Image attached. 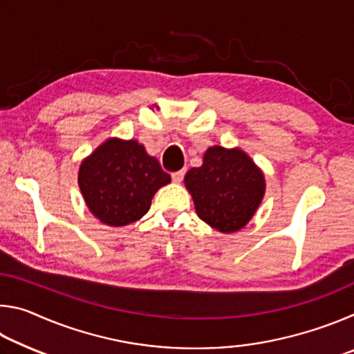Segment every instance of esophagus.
<instances>
[{
    "label": "esophagus",
    "instance_id": "obj_1",
    "mask_svg": "<svg viewBox=\"0 0 354 354\" xmlns=\"http://www.w3.org/2000/svg\"><path fill=\"white\" fill-rule=\"evenodd\" d=\"M184 175H185V170H179V171L171 173V179L175 183H181L183 179H184Z\"/></svg>",
    "mask_w": 354,
    "mask_h": 354
}]
</instances>
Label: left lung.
I'll use <instances>...</instances> for the list:
<instances>
[{"label":"left lung","mask_w":354,"mask_h":354,"mask_svg":"<svg viewBox=\"0 0 354 354\" xmlns=\"http://www.w3.org/2000/svg\"><path fill=\"white\" fill-rule=\"evenodd\" d=\"M198 217L220 232L241 230L261 205L262 171L241 149L209 148L203 165L184 178Z\"/></svg>","instance_id":"8db88e82"}]
</instances>
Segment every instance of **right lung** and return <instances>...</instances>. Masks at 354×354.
<instances>
[{"mask_svg": "<svg viewBox=\"0 0 354 354\" xmlns=\"http://www.w3.org/2000/svg\"><path fill=\"white\" fill-rule=\"evenodd\" d=\"M171 178L136 140L111 139L84 160L80 189L95 217L111 226L142 218L156 192Z\"/></svg>", "mask_w": 354, "mask_h": 354, "instance_id": "1", "label": "right lung"}]
</instances>
